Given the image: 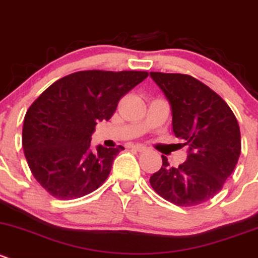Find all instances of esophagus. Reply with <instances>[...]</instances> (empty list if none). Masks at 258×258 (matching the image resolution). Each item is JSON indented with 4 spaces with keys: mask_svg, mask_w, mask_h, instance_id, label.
<instances>
[{
    "mask_svg": "<svg viewBox=\"0 0 258 258\" xmlns=\"http://www.w3.org/2000/svg\"><path fill=\"white\" fill-rule=\"evenodd\" d=\"M132 148L134 150H137V152H145V150L148 149V148L143 144H134V145H132Z\"/></svg>",
    "mask_w": 258,
    "mask_h": 258,
    "instance_id": "34e87169",
    "label": "esophagus"
}]
</instances>
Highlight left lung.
Segmentation results:
<instances>
[{
    "label": "left lung",
    "mask_w": 258,
    "mask_h": 258,
    "mask_svg": "<svg viewBox=\"0 0 258 258\" xmlns=\"http://www.w3.org/2000/svg\"><path fill=\"white\" fill-rule=\"evenodd\" d=\"M170 105L175 137L184 140L187 159L163 164L150 177L153 189L182 207L210 201L232 174L241 154V133L226 101L207 85L184 74L150 73Z\"/></svg>",
    "instance_id": "8db88e82"
}]
</instances>
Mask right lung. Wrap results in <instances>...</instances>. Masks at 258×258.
Instances as JSON below:
<instances>
[{
    "mask_svg": "<svg viewBox=\"0 0 258 258\" xmlns=\"http://www.w3.org/2000/svg\"><path fill=\"white\" fill-rule=\"evenodd\" d=\"M147 76L145 71H79L55 81L34 101L25 115L22 147L32 174L51 196L75 200L105 182L124 148L91 150V134Z\"/></svg>",
    "mask_w": 258,
    "mask_h": 258,
    "instance_id": "add662e5",
    "label": "right lung"
}]
</instances>
